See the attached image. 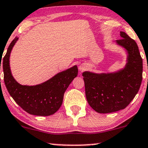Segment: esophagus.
<instances>
[{
	"instance_id": "1",
	"label": "esophagus",
	"mask_w": 148,
	"mask_h": 148,
	"mask_svg": "<svg viewBox=\"0 0 148 148\" xmlns=\"http://www.w3.org/2000/svg\"><path fill=\"white\" fill-rule=\"evenodd\" d=\"M86 69V66L84 64H81V65L79 66V69L80 71H85V69Z\"/></svg>"
}]
</instances>
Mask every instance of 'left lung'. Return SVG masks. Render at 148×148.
Here are the masks:
<instances>
[{
	"label": "left lung",
	"mask_w": 148,
	"mask_h": 148,
	"mask_svg": "<svg viewBox=\"0 0 148 148\" xmlns=\"http://www.w3.org/2000/svg\"><path fill=\"white\" fill-rule=\"evenodd\" d=\"M116 45L127 52V63L114 72L84 71L86 96L90 106L98 113H110L126 108L135 98L142 81L143 60L135 40L124 32Z\"/></svg>",
	"instance_id": "8db88e82"
}]
</instances>
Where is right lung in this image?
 <instances>
[{"label": "right lung", "mask_w": 148, "mask_h": 148, "mask_svg": "<svg viewBox=\"0 0 148 148\" xmlns=\"http://www.w3.org/2000/svg\"><path fill=\"white\" fill-rule=\"evenodd\" d=\"M17 40L16 37L11 42L3 58L6 88L15 102L29 114L42 116L53 114L61 106L64 92L77 76V66L58 73L48 80L36 86L21 85L12 75L9 62L11 52Z\"/></svg>", "instance_id": "1"}]
</instances>
